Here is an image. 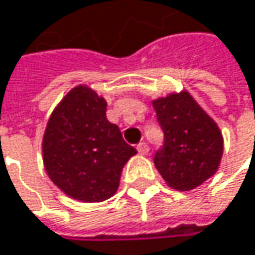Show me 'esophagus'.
<instances>
[{
	"mask_svg": "<svg viewBox=\"0 0 255 255\" xmlns=\"http://www.w3.org/2000/svg\"><path fill=\"white\" fill-rule=\"evenodd\" d=\"M137 150H138V153L146 155V153L149 152V146H147V143H144V141L138 143V144H137Z\"/></svg>",
	"mask_w": 255,
	"mask_h": 255,
	"instance_id": "obj_1",
	"label": "esophagus"
}]
</instances>
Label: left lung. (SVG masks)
<instances>
[{"label":"left lung","mask_w":255,"mask_h":255,"mask_svg":"<svg viewBox=\"0 0 255 255\" xmlns=\"http://www.w3.org/2000/svg\"><path fill=\"white\" fill-rule=\"evenodd\" d=\"M164 131V144L153 162L167 184L192 190L214 176L223 155V135L213 118L187 93L152 102Z\"/></svg>","instance_id":"left-lung-1"}]
</instances>
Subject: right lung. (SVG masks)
<instances>
[{"label":"right lung","mask_w":255,"mask_h":255,"mask_svg":"<svg viewBox=\"0 0 255 255\" xmlns=\"http://www.w3.org/2000/svg\"><path fill=\"white\" fill-rule=\"evenodd\" d=\"M106 100L87 85L72 88L53 111L42 138L44 167L68 196L102 202L115 195L137 150L106 118Z\"/></svg>","instance_id":"right-lung-1"}]
</instances>
